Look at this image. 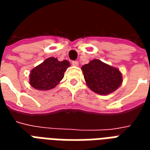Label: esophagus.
I'll return each instance as SVG.
<instances>
[{
	"label": "esophagus",
	"instance_id": "34e87169",
	"mask_svg": "<svg viewBox=\"0 0 150 150\" xmlns=\"http://www.w3.org/2000/svg\"><path fill=\"white\" fill-rule=\"evenodd\" d=\"M71 64L75 67H78L79 66V62L78 61H72Z\"/></svg>",
	"mask_w": 150,
	"mask_h": 150
}]
</instances>
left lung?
Segmentation results:
<instances>
[{"instance_id":"1","label":"left lung","mask_w":150,"mask_h":150,"mask_svg":"<svg viewBox=\"0 0 150 150\" xmlns=\"http://www.w3.org/2000/svg\"><path fill=\"white\" fill-rule=\"evenodd\" d=\"M84 79L91 91L99 95H108L122 83V75L119 70L93 59L81 67Z\"/></svg>"}]
</instances>
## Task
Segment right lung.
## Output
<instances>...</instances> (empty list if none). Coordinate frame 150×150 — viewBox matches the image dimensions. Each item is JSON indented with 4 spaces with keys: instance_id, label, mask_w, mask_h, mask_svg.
I'll list each match as a JSON object with an SVG mask.
<instances>
[{
    "instance_id": "right-lung-1",
    "label": "right lung",
    "mask_w": 150,
    "mask_h": 150,
    "mask_svg": "<svg viewBox=\"0 0 150 150\" xmlns=\"http://www.w3.org/2000/svg\"><path fill=\"white\" fill-rule=\"evenodd\" d=\"M69 67L70 62L67 60L60 62L56 58H48L31 71L30 83L37 90L52 89L62 80Z\"/></svg>"
}]
</instances>
